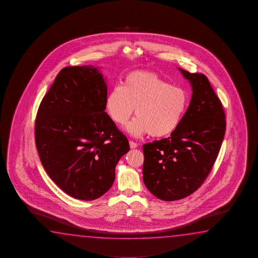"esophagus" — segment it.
Masks as SVG:
<instances>
[{"instance_id": "obj_1", "label": "esophagus", "mask_w": 258, "mask_h": 258, "mask_svg": "<svg viewBox=\"0 0 258 258\" xmlns=\"http://www.w3.org/2000/svg\"><path fill=\"white\" fill-rule=\"evenodd\" d=\"M129 144H130V147H131L132 149L137 148V146H138V144L135 143V142H133V141H130Z\"/></svg>"}]
</instances>
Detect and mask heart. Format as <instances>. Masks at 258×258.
<instances>
[{"label":"heart","instance_id":"b5f03b06","mask_svg":"<svg viewBox=\"0 0 258 258\" xmlns=\"http://www.w3.org/2000/svg\"><path fill=\"white\" fill-rule=\"evenodd\" d=\"M187 102L182 88L172 86L157 73L136 71L127 75L122 86L112 88L105 105L110 118L118 125L126 123L136 107L137 115L126 127L132 136L164 137L179 126Z\"/></svg>","mask_w":258,"mask_h":258}]
</instances>
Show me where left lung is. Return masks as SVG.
I'll return each instance as SVG.
<instances>
[{
    "label": "left lung",
    "mask_w": 258,
    "mask_h": 258,
    "mask_svg": "<svg viewBox=\"0 0 258 258\" xmlns=\"http://www.w3.org/2000/svg\"><path fill=\"white\" fill-rule=\"evenodd\" d=\"M192 96L170 137L143 145L145 186L158 199L181 200L195 192L214 165L226 131L222 104L205 75L179 69Z\"/></svg>",
    "instance_id": "8db88e82"
}]
</instances>
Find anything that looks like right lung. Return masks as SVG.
I'll list each match as a JSON object with an SVG mask.
<instances>
[{
    "mask_svg": "<svg viewBox=\"0 0 258 258\" xmlns=\"http://www.w3.org/2000/svg\"><path fill=\"white\" fill-rule=\"evenodd\" d=\"M107 88L93 67H67L39 105L35 143L50 179L68 195L93 201L114 183L130 146L105 112Z\"/></svg>",
    "mask_w": 258,
    "mask_h": 258,
    "instance_id": "right-lung-1",
    "label": "right lung"
}]
</instances>
